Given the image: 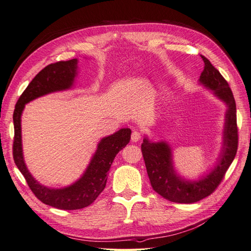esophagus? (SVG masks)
Returning <instances> with one entry per match:
<instances>
[{"label": "esophagus", "instance_id": "1", "mask_svg": "<svg viewBox=\"0 0 251 251\" xmlns=\"http://www.w3.org/2000/svg\"><path fill=\"white\" fill-rule=\"evenodd\" d=\"M140 138H141L140 132L134 130L133 133H132V135H131V140H132V142H137V141L140 140Z\"/></svg>", "mask_w": 251, "mask_h": 251}]
</instances>
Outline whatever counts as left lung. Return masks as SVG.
<instances>
[{
  "label": "left lung",
  "mask_w": 251,
  "mask_h": 251,
  "mask_svg": "<svg viewBox=\"0 0 251 251\" xmlns=\"http://www.w3.org/2000/svg\"><path fill=\"white\" fill-rule=\"evenodd\" d=\"M204 70L200 82L222 100L228 109L225 114L223 147L216 168L198 181H186L176 174L173 166L172 150L164 141L151 142L147 137L141 144V151L147 172L154 191L164 199L176 203H195L214 193L221 183L238 150L237 108L228 82L209 60L201 55Z\"/></svg>",
  "instance_id": "obj_1"
}]
</instances>
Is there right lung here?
Masks as SVG:
<instances>
[{"label": "right lung", "mask_w": 251, "mask_h": 251, "mask_svg": "<svg viewBox=\"0 0 251 251\" xmlns=\"http://www.w3.org/2000/svg\"><path fill=\"white\" fill-rule=\"evenodd\" d=\"M77 59L66 62H57L45 67L29 83L20 96L13 112L14 139H13V160L18 169L25 177L28 186L35 197L43 203L52 207L65 210L80 209L92 204L107 183L108 172L114 158L123 150L131 139L130 128H121L113 135L104 137L98 143L97 150L82 177L75 183L64 188L54 189L40 184L26 168L22 150L21 116L25 104L35 98L70 89L76 76Z\"/></svg>", "instance_id": "1"}]
</instances>
